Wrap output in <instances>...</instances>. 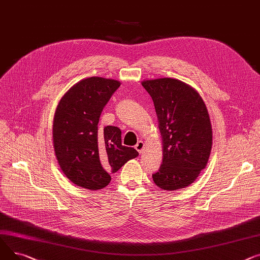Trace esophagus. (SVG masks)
Here are the masks:
<instances>
[{
	"instance_id": "obj_1",
	"label": "esophagus",
	"mask_w": 260,
	"mask_h": 260,
	"mask_svg": "<svg viewBox=\"0 0 260 260\" xmlns=\"http://www.w3.org/2000/svg\"><path fill=\"white\" fill-rule=\"evenodd\" d=\"M135 149L140 152V153H142V152L144 151L145 149V143L143 141H139L137 142V144L135 145Z\"/></svg>"
}]
</instances>
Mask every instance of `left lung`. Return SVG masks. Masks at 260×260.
<instances>
[{
    "mask_svg": "<svg viewBox=\"0 0 260 260\" xmlns=\"http://www.w3.org/2000/svg\"><path fill=\"white\" fill-rule=\"evenodd\" d=\"M153 100L162 143V164L152 175L165 191L184 189L205 169L212 149V126L205 102L190 85L171 78L145 80Z\"/></svg>",
    "mask_w": 260,
    "mask_h": 260,
    "instance_id": "8db88e82",
    "label": "left lung"
}]
</instances>
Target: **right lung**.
<instances>
[{"mask_svg":"<svg viewBox=\"0 0 260 260\" xmlns=\"http://www.w3.org/2000/svg\"><path fill=\"white\" fill-rule=\"evenodd\" d=\"M119 86L116 80L91 76L74 84L57 104L52 125L54 154L75 186L103 189L111 173L139 155L134 148L121 145L119 128H99L104 107Z\"/></svg>","mask_w":260,"mask_h":260,"instance_id":"obj_1","label":"right lung"}]
</instances>
